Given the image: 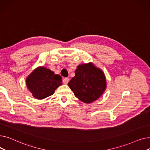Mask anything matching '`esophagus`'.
<instances>
[{
  "mask_svg": "<svg viewBox=\"0 0 150 150\" xmlns=\"http://www.w3.org/2000/svg\"><path fill=\"white\" fill-rule=\"evenodd\" d=\"M69 81V78H64V79H63V83H64V84H67Z\"/></svg>",
  "mask_w": 150,
  "mask_h": 150,
  "instance_id": "34e87169",
  "label": "esophagus"
}]
</instances>
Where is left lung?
<instances>
[{"instance_id": "obj_1", "label": "left lung", "mask_w": 150, "mask_h": 150, "mask_svg": "<svg viewBox=\"0 0 150 150\" xmlns=\"http://www.w3.org/2000/svg\"><path fill=\"white\" fill-rule=\"evenodd\" d=\"M75 74L68 86L77 98L85 103H91L103 95L107 84L101 69L91 62L78 65Z\"/></svg>"}]
</instances>
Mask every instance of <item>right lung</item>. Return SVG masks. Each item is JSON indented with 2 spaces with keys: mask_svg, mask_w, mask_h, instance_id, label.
<instances>
[{
  "mask_svg": "<svg viewBox=\"0 0 150 150\" xmlns=\"http://www.w3.org/2000/svg\"><path fill=\"white\" fill-rule=\"evenodd\" d=\"M25 83L35 98L42 100L53 95L54 91L62 85V80L60 75L54 74L51 70L39 66L29 74Z\"/></svg>",
  "mask_w": 150,
  "mask_h": 150,
  "instance_id": "add662e5",
  "label": "right lung"
}]
</instances>
